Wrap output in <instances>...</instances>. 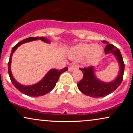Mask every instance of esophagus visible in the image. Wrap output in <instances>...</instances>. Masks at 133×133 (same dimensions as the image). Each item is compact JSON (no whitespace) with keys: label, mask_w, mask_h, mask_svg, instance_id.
<instances>
[{"label":"esophagus","mask_w":133,"mask_h":133,"mask_svg":"<svg viewBox=\"0 0 133 133\" xmlns=\"http://www.w3.org/2000/svg\"><path fill=\"white\" fill-rule=\"evenodd\" d=\"M77 69V67L76 66H72V67H71V68H69V69H68V70H69V71H74V69Z\"/></svg>","instance_id":"obj_1"}]
</instances>
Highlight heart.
Segmentation results:
<instances>
[{"instance_id": "1", "label": "heart", "mask_w": 133, "mask_h": 133, "mask_svg": "<svg viewBox=\"0 0 133 133\" xmlns=\"http://www.w3.org/2000/svg\"><path fill=\"white\" fill-rule=\"evenodd\" d=\"M103 52L100 45L90 44H80L72 47L69 52V57L74 60L82 59V61L88 62L94 58L99 57Z\"/></svg>"}]
</instances>
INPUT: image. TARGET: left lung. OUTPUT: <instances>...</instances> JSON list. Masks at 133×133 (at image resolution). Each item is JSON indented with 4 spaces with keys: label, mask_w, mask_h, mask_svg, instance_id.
I'll return each instance as SVG.
<instances>
[{
    "label": "left lung",
    "mask_w": 133,
    "mask_h": 133,
    "mask_svg": "<svg viewBox=\"0 0 133 133\" xmlns=\"http://www.w3.org/2000/svg\"><path fill=\"white\" fill-rule=\"evenodd\" d=\"M102 42L107 44L104 49L105 54L114 55L119 64L120 71L118 76L113 81L106 83L101 81L96 77L94 74V66L92 65L84 68H79L83 73V77L77 84V88L84 94L92 97H104L111 94L120 86L123 79L124 63L119 49L107 41H103Z\"/></svg>",
    "instance_id": "obj_1"
}]
</instances>
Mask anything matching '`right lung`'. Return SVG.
<instances>
[{"label":"right lung","instance_id":"obj_1","mask_svg":"<svg viewBox=\"0 0 133 133\" xmlns=\"http://www.w3.org/2000/svg\"><path fill=\"white\" fill-rule=\"evenodd\" d=\"M39 40L43 41L46 43H49L50 40L47 39L44 37H31L27 38V39H24L19 43L17 44L14 47H13L12 49L11 54L10 56V59L8 62V72L9 77H10V80H11L12 83L13 85L20 92L23 94L29 96H33V97H38V96H41L45 95L47 93L51 92V91L56 86V82H57L58 79L60 77L61 74L63 73L64 72L68 71V67L64 68L62 69L57 70L56 69H52L50 70L47 74L44 76V77L41 81L35 84L32 86H24V85L21 84L17 81L14 78L11 72V69H10V65H11L12 61V56L14 52L16 51V49L18 47L20 46L21 44L25 43V42H30L35 40Z\"/></svg>","mask_w":133,"mask_h":133}]
</instances>
